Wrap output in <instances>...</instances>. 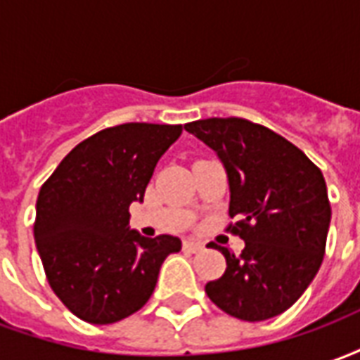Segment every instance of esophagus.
Returning a JSON list of instances; mask_svg holds the SVG:
<instances>
[{
  "instance_id": "1",
  "label": "esophagus",
  "mask_w": 360,
  "mask_h": 360,
  "mask_svg": "<svg viewBox=\"0 0 360 360\" xmlns=\"http://www.w3.org/2000/svg\"><path fill=\"white\" fill-rule=\"evenodd\" d=\"M183 249L188 250V252H200L204 249V245L198 241H185L183 243Z\"/></svg>"
}]
</instances>
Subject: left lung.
<instances>
[{
    "label": "left lung",
    "mask_w": 360,
    "mask_h": 360,
    "mask_svg": "<svg viewBox=\"0 0 360 360\" xmlns=\"http://www.w3.org/2000/svg\"><path fill=\"white\" fill-rule=\"evenodd\" d=\"M185 129L226 165L229 216L237 218L227 231L245 241L241 255L216 245L227 268L206 283V295L239 320L278 316L304 293L324 258L332 218L324 175L302 150L249 119H198Z\"/></svg>",
    "instance_id": "obj_1"
}]
</instances>
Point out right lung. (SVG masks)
Masks as SVG:
<instances>
[{
  "instance_id": "add662e5",
  "label": "right lung",
  "mask_w": 360,
  "mask_h": 360,
  "mask_svg": "<svg viewBox=\"0 0 360 360\" xmlns=\"http://www.w3.org/2000/svg\"><path fill=\"white\" fill-rule=\"evenodd\" d=\"M183 125L123 123L79 142L36 200L34 241L59 301L89 324H113L154 293L172 235L154 239L129 229V206L144 198L158 160Z\"/></svg>"
}]
</instances>
